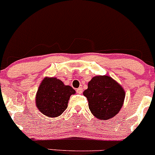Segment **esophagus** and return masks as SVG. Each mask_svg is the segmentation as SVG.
<instances>
[{
    "instance_id": "1",
    "label": "esophagus",
    "mask_w": 155,
    "mask_h": 155,
    "mask_svg": "<svg viewBox=\"0 0 155 155\" xmlns=\"http://www.w3.org/2000/svg\"><path fill=\"white\" fill-rule=\"evenodd\" d=\"M76 91H77L78 94H82V92H83V88H81V87L78 88V89H77V90H76Z\"/></svg>"
}]
</instances>
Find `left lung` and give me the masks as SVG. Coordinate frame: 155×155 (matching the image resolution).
Here are the masks:
<instances>
[{"instance_id":"left-lung-1","label":"left lung","mask_w":155,"mask_h":155,"mask_svg":"<svg viewBox=\"0 0 155 155\" xmlns=\"http://www.w3.org/2000/svg\"><path fill=\"white\" fill-rule=\"evenodd\" d=\"M84 95L87 98L93 115L97 119L108 120L120 110L125 91L122 86L109 76H96L89 82Z\"/></svg>"}]
</instances>
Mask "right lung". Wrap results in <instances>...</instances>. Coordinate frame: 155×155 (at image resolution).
<instances>
[{"mask_svg": "<svg viewBox=\"0 0 155 155\" xmlns=\"http://www.w3.org/2000/svg\"><path fill=\"white\" fill-rule=\"evenodd\" d=\"M75 91L55 78H45L36 94V106L40 111L49 117L61 115L68 106L69 97Z\"/></svg>", "mask_w": 155, "mask_h": 155, "instance_id": "obj_1", "label": "right lung"}]
</instances>
